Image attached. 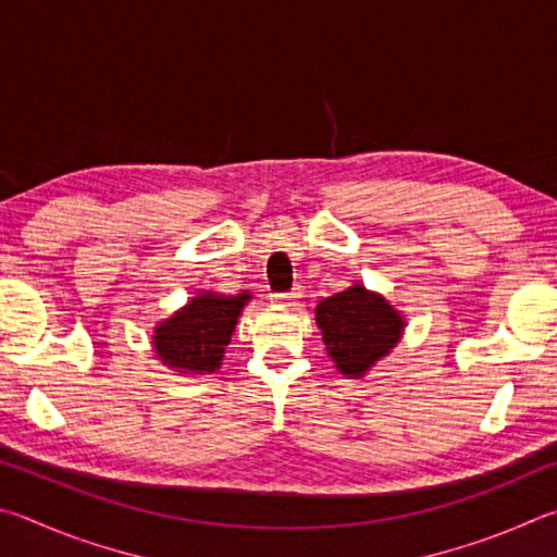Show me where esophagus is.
<instances>
[{
    "label": "esophagus",
    "mask_w": 557,
    "mask_h": 557,
    "mask_svg": "<svg viewBox=\"0 0 557 557\" xmlns=\"http://www.w3.org/2000/svg\"><path fill=\"white\" fill-rule=\"evenodd\" d=\"M298 298H300L298 290H288V294H273L271 296L273 304H278V306H294Z\"/></svg>",
    "instance_id": "34e87169"
}]
</instances>
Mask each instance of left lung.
Returning a JSON list of instances; mask_svg holds the SVG:
<instances>
[{
    "instance_id": "8db88e82",
    "label": "left lung",
    "mask_w": 557,
    "mask_h": 557,
    "mask_svg": "<svg viewBox=\"0 0 557 557\" xmlns=\"http://www.w3.org/2000/svg\"><path fill=\"white\" fill-rule=\"evenodd\" d=\"M327 355L343 374L362 376L369 367L392 352L401 337V315L382 296L352 286L320 300L315 308Z\"/></svg>"
}]
</instances>
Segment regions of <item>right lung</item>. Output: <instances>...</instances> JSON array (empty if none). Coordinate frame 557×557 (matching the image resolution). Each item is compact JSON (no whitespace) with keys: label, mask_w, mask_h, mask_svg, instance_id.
I'll use <instances>...</instances> for the list:
<instances>
[{"label":"right lung","mask_w":557,"mask_h":557,"mask_svg":"<svg viewBox=\"0 0 557 557\" xmlns=\"http://www.w3.org/2000/svg\"><path fill=\"white\" fill-rule=\"evenodd\" d=\"M247 300L249 294H205L193 298L183 310L156 327V355L163 359V364L183 369L185 374L214 372Z\"/></svg>","instance_id":"1"}]
</instances>
